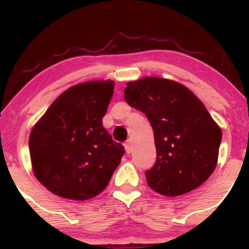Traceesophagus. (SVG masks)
I'll use <instances>...</instances> for the list:
<instances>
[{
    "label": "esophagus",
    "mask_w": 249,
    "mask_h": 249,
    "mask_svg": "<svg viewBox=\"0 0 249 249\" xmlns=\"http://www.w3.org/2000/svg\"><path fill=\"white\" fill-rule=\"evenodd\" d=\"M124 147H125V151H126V153L130 154L131 151H132V144H131V142L127 141L126 142H124Z\"/></svg>",
    "instance_id": "esophagus-1"
}]
</instances>
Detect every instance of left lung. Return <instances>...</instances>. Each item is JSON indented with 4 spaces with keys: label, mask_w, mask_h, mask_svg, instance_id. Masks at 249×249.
<instances>
[{
    "label": "left lung",
    "mask_w": 249,
    "mask_h": 249,
    "mask_svg": "<svg viewBox=\"0 0 249 249\" xmlns=\"http://www.w3.org/2000/svg\"><path fill=\"white\" fill-rule=\"evenodd\" d=\"M124 93L153 128L157 161L145 173L148 186L178 196L204 184L215 170L222 132L202 102L185 85L161 77L128 82Z\"/></svg>",
    "instance_id": "1"
}]
</instances>
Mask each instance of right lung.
Returning <instances> with one entry per match:
<instances>
[{
  "instance_id": "1",
  "label": "right lung",
  "mask_w": 249,
  "mask_h": 249,
  "mask_svg": "<svg viewBox=\"0 0 249 249\" xmlns=\"http://www.w3.org/2000/svg\"><path fill=\"white\" fill-rule=\"evenodd\" d=\"M113 89L115 82L110 79L73 85L31 128L33 172L51 193L83 201L107 186L125 152L102 123Z\"/></svg>"
}]
</instances>
